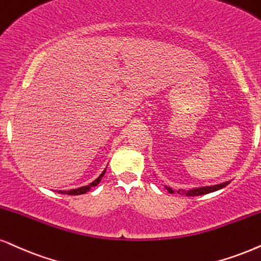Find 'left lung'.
Wrapping results in <instances>:
<instances>
[{
  "label": "left lung",
  "mask_w": 261,
  "mask_h": 261,
  "mask_svg": "<svg viewBox=\"0 0 261 261\" xmlns=\"http://www.w3.org/2000/svg\"><path fill=\"white\" fill-rule=\"evenodd\" d=\"M227 184H230V181L227 182H223V184H219V185H214V186H205V188H198V189H192V190H189V191H176L178 194L180 195H186V196H201V195H205V194H209V192H214L217 191V190H220L226 186ZM167 191L169 192V194H174V190L170 189V188H166Z\"/></svg>",
  "instance_id": "8db88e82"
}]
</instances>
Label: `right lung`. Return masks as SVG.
Segmentation results:
<instances>
[{
    "label": "right lung",
    "mask_w": 261,
    "mask_h": 261,
    "mask_svg": "<svg viewBox=\"0 0 261 261\" xmlns=\"http://www.w3.org/2000/svg\"><path fill=\"white\" fill-rule=\"evenodd\" d=\"M104 174H105V170L101 173L99 178H96L94 181L92 182V184H89V185H87V186H82V188H80V189L70 190V191H59V192H60V194H64V195H82V194H86V192H88L92 188H94V186H96V185L99 184V181H100L102 176H104Z\"/></svg>",
    "instance_id": "obj_1"
}]
</instances>
